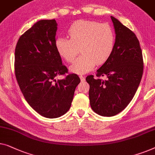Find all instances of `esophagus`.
<instances>
[{"label": "esophagus", "instance_id": "esophagus-1", "mask_svg": "<svg viewBox=\"0 0 155 155\" xmlns=\"http://www.w3.org/2000/svg\"><path fill=\"white\" fill-rule=\"evenodd\" d=\"M80 80H81L82 82L84 81V80H85V78L84 77V76H82V75H80Z\"/></svg>", "mask_w": 155, "mask_h": 155}]
</instances>
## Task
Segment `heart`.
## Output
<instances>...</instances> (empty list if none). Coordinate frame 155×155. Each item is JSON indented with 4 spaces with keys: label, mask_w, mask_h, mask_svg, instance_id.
I'll list each match as a JSON object with an SVG mask.
<instances>
[{
    "label": "heart",
    "mask_w": 155,
    "mask_h": 155,
    "mask_svg": "<svg viewBox=\"0 0 155 155\" xmlns=\"http://www.w3.org/2000/svg\"><path fill=\"white\" fill-rule=\"evenodd\" d=\"M69 39L57 37L54 46L57 53L67 63H72L79 53L82 54L71 66L70 71L84 74L96 64H103L109 59L115 46V37L109 25L88 20H78L68 30Z\"/></svg>",
    "instance_id": "obj_1"
}]
</instances>
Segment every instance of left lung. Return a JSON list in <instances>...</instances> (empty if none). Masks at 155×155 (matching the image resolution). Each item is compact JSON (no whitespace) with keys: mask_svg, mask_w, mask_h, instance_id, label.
<instances>
[{"mask_svg":"<svg viewBox=\"0 0 155 155\" xmlns=\"http://www.w3.org/2000/svg\"><path fill=\"white\" fill-rule=\"evenodd\" d=\"M115 31V42L108 59L96 71V76H106L103 80L89 75V102L98 115L111 117L126 107L137 91L143 73V59L139 41L133 31L110 17Z\"/></svg>","mask_w":155,"mask_h":155,"instance_id":"1","label":"left lung"}]
</instances>
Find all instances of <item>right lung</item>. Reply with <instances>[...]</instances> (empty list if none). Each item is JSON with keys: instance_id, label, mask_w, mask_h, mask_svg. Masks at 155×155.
Masks as SVG:
<instances>
[{"instance_id": "right-lung-1", "label": "right lung", "mask_w": 155, "mask_h": 155, "mask_svg": "<svg viewBox=\"0 0 155 155\" xmlns=\"http://www.w3.org/2000/svg\"><path fill=\"white\" fill-rule=\"evenodd\" d=\"M57 23L55 19L36 22L20 36L15 48V72L28 104L40 115L57 118L70 109L80 79L69 74L54 46Z\"/></svg>"}]
</instances>
